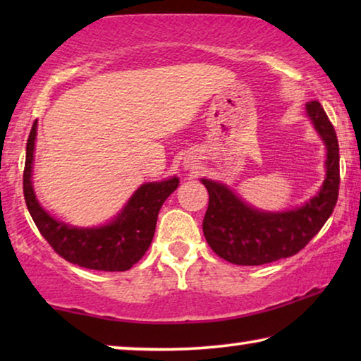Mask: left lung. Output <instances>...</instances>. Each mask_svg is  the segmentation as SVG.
Masks as SVG:
<instances>
[{
  "label": "left lung",
  "mask_w": 361,
  "mask_h": 361,
  "mask_svg": "<svg viewBox=\"0 0 361 361\" xmlns=\"http://www.w3.org/2000/svg\"><path fill=\"white\" fill-rule=\"evenodd\" d=\"M305 108L327 146V177L322 189L300 209L269 214L251 209L219 182L202 180L209 190L202 228L207 243L220 258L240 266L289 258L299 253L332 215L340 187L337 133L317 100L309 102Z\"/></svg>",
  "instance_id": "8db88e82"
}]
</instances>
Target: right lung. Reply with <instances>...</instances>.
I'll return each mask as SVG.
<instances>
[{"instance_id":"obj_1","label":"right lung","mask_w":361,"mask_h":361,"mask_svg":"<svg viewBox=\"0 0 361 361\" xmlns=\"http://www.w3.org/2000/svg\"><path fill=\"white\" fill-rule=\"evenodd\" d=\"M37 121L32 123L26 145L23 190L27 210L41 235L59 256L68 263L97 271H126L137 263L154 236L157 214L167 197L177 189L179 179L149 182L131 197L125 210L100 228H73L57 221L39 205L34 194L31 171Z\"/></svg>"}]
</instances>
